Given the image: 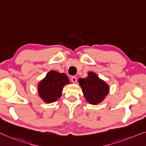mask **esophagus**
I'll return each instance as SVG.
<instances>
[{"instance_id":"obj_1","label":"esophagus","mask_w":146,"mask_h":146,"mask_svg":"<svg viewBox=\"0 0 146 146\" xmlns=\"http://www.w3.org/2000/svg\"><path fill=\"white\" fill-rule=\"evenodd\" d=\"M71 82H73V83H76V82H77V79L75 77L73 76V77H71Z\"/></svg>"}]
</instances>
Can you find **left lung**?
<instances>
[{
	"mask_svg": "<svg viewBox=\"0 0 146 146\" xmlns=\"http://www.w3.org/2000/svg\"><path fill=\"white\" fill-rule=\"evenodd\" d=\"M85 79H79V82L86 101L90 104H98L108 94L109 86L96 74L89 72Z\"/></svg>",
	"mask_w": 146,
	"mask_h": 146,
	"instance_id": "1",
	"label": "left lung"
}]
</instances>
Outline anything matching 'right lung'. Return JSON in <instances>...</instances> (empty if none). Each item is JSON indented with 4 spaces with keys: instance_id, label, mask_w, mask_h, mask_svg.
Segmentation results:
<instances>
[{
    "instance_id": "obj_1",
    "label": "right lung",
    "mask_w": 146,
    "mask_h": 146,
    "mask_svg": "<svg viewBox=\"0 0 146 146\" xmlns=\"http://www.w3.org/2000/svg\"><path fill=\"white\" fill-rule=\"evenodd\" d=\"M69 83L67 76L64 73H60L51 71L38 84V94L46 103H50L60 98L63 88Z\"/></svg>"
}]
</instances>
